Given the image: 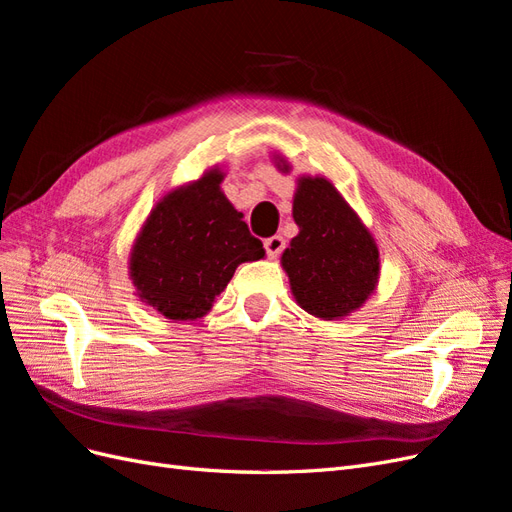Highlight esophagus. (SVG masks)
<instances>
[{
    "label": "esophagus",
    "instance_id": "34e87169",
    "mask_svg": "<svg viewBox=\"0 0 512 512\" xmlns=\"http://www.w3.org/2000/svg\"><path fill=\"white\" fill-rule=\"evenodd\" d=\"M284 247H286V241H284V237H280V235H273V237L265 239V250H267V256H269V258H277V256H280V254L284 252Z\"/></svg>",
    "mask_w": 512,
    "mask_h": 512
}]
</instances>
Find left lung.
I'll return each instance as SVG.
<instances>
[{
    "instance_id": "obj_1",
    "label": "left lung",
    "mask_w": 512,
    "mask_h": 512,
    "mask_svg": "<svg viewBox=\"0 0 512 512\" xmlns=\"http://www.w3.org/2000/svg\"><path fill=\"white\" fill-rule=\"evenodd\" d=\"M288 170V166H284ZM299 235L282 256L297 303L335 320L359 309L378 284V247L333 183L301 177L292 203Z\"/></svg>"
}]
</instances>
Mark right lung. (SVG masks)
<instances>
[{
  "label": "right lung",
  "instance_id": "right-lung-1",
  "mask_svg": "<svg viewBox=\"0 0 512 512\" xmlns=\"http://www.w3.org/2000/svg\"><path fill=\"white\" fill-rule=\"evenodd\" d=\"M220 170L164 196L138 235L130 275L147 305L170 320L205 316L241 262L265 256L243 213L228 203Z\"/></svg>",
  "mask_w": 512,
  "mask_h": 512
}]
</instances>
